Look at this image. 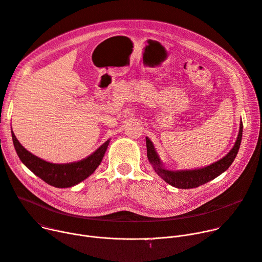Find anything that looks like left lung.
I'll return each instance as SVG.
<instances>
[{"instance_id":"obj_1","label":"left lung","mask_w":262,"mask_h":262,"mask_svg":"<svg viewBox=\"0 0 262 262\" xmlns=\"http://www.w3.org/2000/svg\"><path fill=\"white\" fill-rule=\"evenodd\" d=\"M242 128H243V124L241 121L237 140L233 148L228 152V155H225L222 159L218 160L215 163H212L211 165H207L200 168H194V169H181V170L166 169L164 168L159 158V155L157 154L152 142L146 137L147 158L149 163L152 165V168L155 169V171L158 173V176H160L169 185L177 188H183V189L198 187L208 181L215 179L231 166V164L236 158L240 147L241 139H242Z\"/></svg>"}]
</instances>
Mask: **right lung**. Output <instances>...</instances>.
<instances>
[{"label":"right lung","instance_id":"right-lung-1","mask_svg":"<svg viewBox=\"0 0 262 262\" xmlns=\"http://www.w3.org/2000/svg\"><path fill=\"white\" fill-rule=\"evenodd\" d=\"M11 136L15 151L23 164L47 184L59 188L72 187L89 178L100 165L111 140L108 139L85 159L72 163L58 164L47 162L34 156L17 141L13 132H11Z\"/></svg>","mask_w":262,"mask_h":262}]
</instances>
